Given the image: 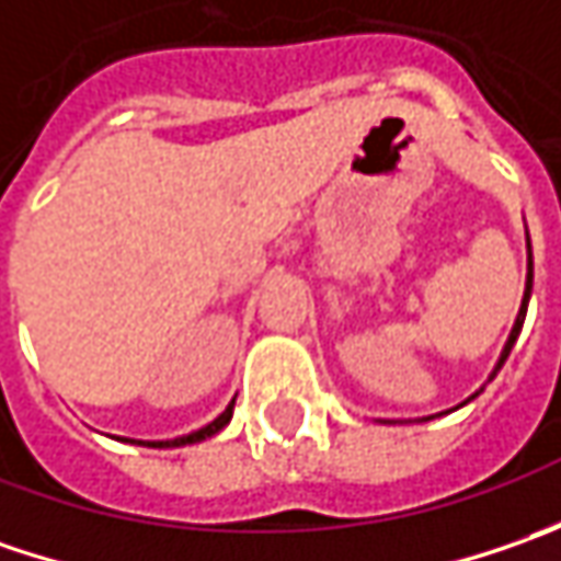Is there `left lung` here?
I'll return each mask as SVG.
<instances>
[{"mask_svg":"<svg viewBox=\"0 0 561 561\" xmlns=\"http://www.w3.org/2000/svg\"><path fill=\"white\" fill-rule=\"evenodd\" d=\"M530 287H534V262H530V240H528V280H525V299H522V309H518V318H515V324H512V334H508L506 346H503V356H500V362H496V368H493V375H490V380H493V377H496V371L503 368V362H506L508 353H512V346H515V340H518V334H522V324H525V314H528ZM481 390H484V387H481ZM481 390H478V393H481ZM478 393H474V397H478ZM474 397H468V399H465V402H471V399H474ZM465 402H462V405H465ZM456 409H459V405H456ZM421 421H427V419H421Z\"/></svg>","mask_w":561,"mask_h":561,"instance_id":"left-lung-1","label":"left lung"}]
</instances>
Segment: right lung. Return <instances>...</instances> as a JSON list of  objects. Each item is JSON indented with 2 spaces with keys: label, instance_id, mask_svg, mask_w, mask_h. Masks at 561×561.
Wrapping results in <instances>:
<instances>
[{
  "label": "right lung",
  "instance_id": "obj_1",
  "mask_svg": "<svg viewBox=\"0 0 561 561\" xmlns=\"http://www.w3.org/2000/svg\"><path fill=\"white\" fill-rule=\"evenodd\" d=\"M233 419V399H230V405H227L225 412L218 415V419L211 421V424H205L199 431H193V434H186V437H174V440H146L142 446H156V449H168V446H186V443H199L205 437H215L221 427H227V421Z\"/></svg>",
  "mask_w": 561,
  "mask_h": 561
}]
</instances>
